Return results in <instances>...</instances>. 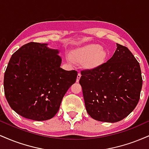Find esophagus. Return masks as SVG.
I'll use <instances>...</instances> for the list:
<instances>
[{"instance_id": "1", "label": "esophagus", "mask_w": 149, "mask_h": 149, "mask_svg": "<svg viewBox=\"0 0 149 149\" xmlns=\"http://www.w3.org/2000/svg\"><path fill=\"white\" fill-rule=\"evenodd\" d=\"M80 77H81V74H80V73H78V76H77V80H76V81L78 82H79V80H80Z\"/></svg>"}]
</instances>
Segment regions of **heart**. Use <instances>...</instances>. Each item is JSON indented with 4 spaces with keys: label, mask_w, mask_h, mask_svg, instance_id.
<instances>
[{
    "label": "heart",
    "mask_w": 149,
    "mask_h": 149,
    "mask_svg": "<svg viewBox=\"0 0 149 149\" xmlns=\"http://www.w3.org/2000/svg\"><path fill=\"white\" fill-rule=\"evenodd\" d=\"M102 49V47L99 45H90L78 51L75 54V56L79 60H87L89 58L91 57L92 56L101 52ZM97 55L99 56V58H102L104 57V53L100 52Z\"/></svg>",
    "instance_id": "heart-1"
}]
</instances>
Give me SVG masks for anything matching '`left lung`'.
Returning a JSON list of instances; mask_svg holds the SVG:
<instances>
[{"label": "left lung", "instance_id": "left-lung-1", "mask_svg": "<svg viewBox=\"0 0 149 149\" xmlns=\"http://www.w3.org/2000/svg\"><path fill=\"white\" fill-rule=\"evenodd\" d=\"M116 46L107 62L80 72L87 112L102 122L116 123L127 117L137 105L142 88L139 63L127 47Z\"/></svg>", "mask_w": 149, "mask_h": 149}]
</instances>
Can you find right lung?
Wrapping results in <instances>:
<instances>
[{
    "label": "right lung",
    "mask_w": 149,
    "mask_h": 149,
    "mask_svg": "<svg viewBox=\"0 0 149 149\" xmlns=\"http://www.w3.org/2000/svg\"><path fill=\"white\" fill-rule=\"evenodd\" d=\"M47 43L31 42L12 55L3 80L10 107L36 121L49 120L59 111L63 97L76 81V71L60 67L59 50Z\"/></svg>",
    "instance_id": "add662e5"
}]
</instances>
